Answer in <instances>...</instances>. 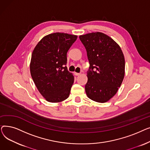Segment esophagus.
I'll list each match as a JSON object with an SVG mask.
<instances>
[{"label":"esophagus","mask_w":150,"mask_h":150,"mask_svg":"<svg viewBox=\"0 0 150 150\" xmlns=\"http://www.w3.org/2000/svg\"><path fill=\"white\" fill-rule=\"evenodd\" d=\"M74 74H75V75H76V76H78V75H80L81 74H80V73H76V72H75V73H74Z\"/></svg>","instance_id":"esophagus-1"}]
</instances>
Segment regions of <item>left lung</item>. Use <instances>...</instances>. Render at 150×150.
<instances>
[{
  "instance_id": "left-lung-1",
  "label": "left lung",
  "mask_w": 150,
  "mask_h": 150,
  "mask_svg": "<svg viewBox=\"0 0 150 150\" xmlns=\"http://www.w3.org/2000/svg\"><path fill=\"white\" fill-rule=\"evenodd\" d=\"M79 38L86 50L90 65L86 93L92 100L105 103L115 96L124 78L123 52L120 46L104 33H91Z\"/></svg>"
}]
</instances>
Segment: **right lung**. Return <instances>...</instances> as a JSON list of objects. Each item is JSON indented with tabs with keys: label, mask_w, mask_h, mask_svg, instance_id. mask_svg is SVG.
<instances>
[{
	"label": "right lung",
	"mask_w": 150,
	"mask_h": 150,
	"mask_svg": "<svg viewBox=\"0 0 150 150\" xmlns=\"http://www.w3.org/2000/svg\"><path fill=\"white\" fill-rule=\"evenodd\" d=\"M76 39V35L54 33L44 36L33 51L31 75L47 101L58 103L69 96L74 77L66 66L67 53Z\"/></svg>",
	"instance_id": "right-lung-1"
}]
</instances>
